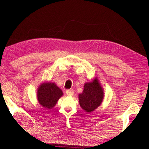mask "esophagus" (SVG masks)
Instances as JSON below:
<instances>
[{
	"label": "esophagus",
	"mask_w": 149,
	"mask_h": 149,
	"mask_svg": "<svg viewBox=\"0 0 149 149\" xmlns=\"http://www.w3.org/2000/svg\"><path fill=\"white\" fill-rule=\"evenodd\" d=\"M74 91L73 89H68L66 91V94L68 96H72L74 95Z\"/></svg>",
	"instance_id": "esophagus-1"
}]
</instances>
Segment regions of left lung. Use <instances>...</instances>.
Here are the masks:
<instances>
[{"mask_svg":"<svg viewBox=\"0 0 149 149\" xmlns=\"http://www.w3.org/2000/svg\"><path fill=\"white\" fill-rule=\"evenodd\" d=\"M104 89L96 77L84 84L83 92L78 95L80 107L87 112H92L100 106L104 99Z\"/></svg>","mask_w":149,"mask_h":149,"instance_id":"1","label":"left lung"}]
</instances>
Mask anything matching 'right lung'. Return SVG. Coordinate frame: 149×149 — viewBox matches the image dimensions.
Instances as JSON below:
<instances>
[{"mask_svg":"<svg viewBox=\"0 0 149 149\" xmlns=\"http://www.w3.org/2000/svg\"><path fill=\"white\" fill-rule=\"evenodd\" d=\"M62 95V91L54 83L45 81L37 88V100L42 107L47 109L54 108Z\"/></svg>","mask_w":149,"mask_h":149,"instance_id":"right-lung-1","label":"right lung"}]
</instances>
